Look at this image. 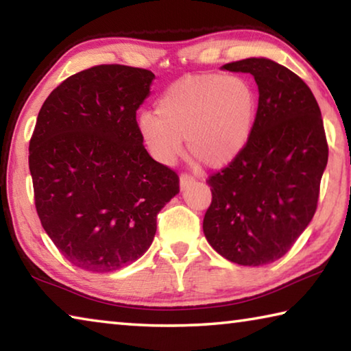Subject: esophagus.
<instances>
[{"instance_id":"obj_1","label":"esophagus","mask_w":351,"mask_h":351,"mask_svg":"<svg viewBox=\"0 0 351 351\" xmlns=\"http://www.w3.org/2000/svg\"><path fill=\"white\" fill-rule=\"evenodd\" d=\"M193 182H195V180H193L192 176H189V175H181V178H180V187H181V190H186L187 187L192 186Z\"/></svg>"}]
</instances>
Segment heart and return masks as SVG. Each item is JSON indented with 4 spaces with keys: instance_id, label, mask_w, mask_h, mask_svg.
Listing matches in <instances>:
<instances>
[{
    "instance_id": "1",
    "label": "heart",
    "mask_w": 351,
    "mask_h": 351,
    "mask_svg": "<svg viewBox=\"0 0 351 351\" xmlns=\"http://www.w3.org/2000/svg\"><path fill=\"white\" fill-rule=\"evenodd\" d=\"M156 114L141 112L138 132L158 162L171 165L182 152L207 167L234 162L251 141L258 96L243 77L197 74L178 80L156 100Z\"/></svg>"
}]
</instances>
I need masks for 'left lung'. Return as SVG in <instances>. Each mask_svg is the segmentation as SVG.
Here are the masks:
<instances>
[{
	"label": "left lung",
	"mask_w": 351,
	"mask_h": 351,
	"mask_svg": "<svg viewBox=\"0 0 351 351\" xmlns=\"http://www.w3.org/2000/svg\"><path fill=\"white\" fill-rule=\"evenodd\" d=\"M221 69L254 75L258 116L240 156L207 180L203 230L221 257L263 266L289 251L316 212L328 161L324 122L306 83L274 60L251 57Z\"/></svg>",
	"instance_id": "left-lung-1"
}]
</instances>
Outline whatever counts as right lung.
<instances>
[{"label":"right lung","mask_w":351,"mask_h":351,"mask_svg":"<svg viewBox=\"0 0 351 351\" xmlns=\"http://www.w3.org/2000/svg\"><path fill=\"white\" fill-rule=\"evenodd\" d=\"M154 74L99 64L68 77L45 100L29 144L41 226L68 261L112 272L147 252L156 217L180 178L148 154L136 111Z\"/></svg>","instance_id":"add662e5"}]
</instances>
